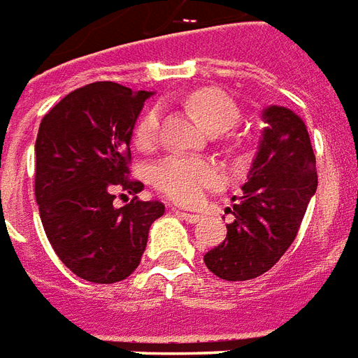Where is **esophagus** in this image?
<instances>
[{"instance_id": "obj_1", "label": "esophagus", "mask_w": 358, "mask_h": 358, "mask_svg": "<svg viewBox=\"0 0 358 358\" xmlns=\"http://www.w3.org/2000/svg\"><path fill=\"white\" fill-rule=\"evenodd\" d=\"M175 212L181 215L185 222H189V224H196V222H200V220H202V215H199V214H189V212H183V210H175Z\"/></svg>"}]
</instances>
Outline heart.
Here are the masks:
<instances>
[{
  "mask_svg": "<svg viewBox=\"0 0 358 358\" xmlns=\"http://www.w3.org/2000/svg\"><path fill=\"white\" fill-rule=\"evenodd\" d=\"M189 106L199 113L212 133H224L239 121V108L231 98L215 88H202L189 96ZM159 110L152 108L144 113L134 129V141L141 148H152L159 134ZM220 181V169L210 159L171 154L152 171V183L164 196L179 204H194L204 191Z\"/></svg>",
  "mask_w": 358,
  "mask_h": 358,
  "instance_id": "obj_1",
  "label": "heart"
}]
</instances>
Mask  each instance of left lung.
<instances>
[{"label": "left lung", "mask_w": 358, "mask_h": 358, "mask_svg": "<svg viewBox=\"0 0 358 358\" xmlns=\"http://www.w3.org/2000/svg\"><path fill=\"white\" fill-rule=\"evenodd\" d=\"M264 131L243 196L233 204L227 237L204 255L208 270L225 281L255 280L295 241L318 175L303 119L283 106L262 111Z\"/></svg>", "instance_id": "obj_1"}]
</instances>
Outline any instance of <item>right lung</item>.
<instances>
[{
  "label": "right lung",
  "instance_id": "obj_1",
  "mask_svg": "<svg viewBox=\"0 0 358 358\" xmlns=\"http://www.w3.org/2000/svg\"><path fill=\"white\" fill-rule=\"evenodd\" d=\"M148 96L111 80L92 83L55 103L38 129L34 194L45 237L71 272L92 283L129 278L152 222L164 215L158 200L113 204L117 191L136 194L144 187L129 171V144Z\"/></svg>",
  "mask_w": 358,
  "mask_h": 358
}]
</instances>
